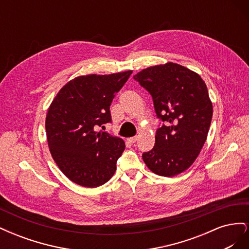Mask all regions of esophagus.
I'll return each instance as SVG.
<instances>
[{"label": "esophagus", "mask_w": 249, "mask_h": 249, "mask_svg": "<svg viewBox=\"0 0 249 249\" xmlns=\"http://www.w3.org/2000/svg\"><path fill=\"white\" fill-rule=\"evenodd\" d=\"M137 136H134V137H130V138H127V141H129L130 143H135L137 141Z\"/></svg>", "instance_id": "obj_1"}]
</instances>
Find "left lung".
<instances>
[{"label":"left lung","instance_id":"8db88e82","mask_svg":"<svg viewBox=\"0 0 249 249\" xmlns=\"http://www.w3.org/2000/svg\"><path fill=\"white\" fill-rule=\"evenodd\" d=\"M134 79L152 95L156 114L165 124L142 159L158 176H178L196 160L208 137L213 106L206 83L198 73L172 62L147 67Z\"/></svg>","mask_w":249,"mask_h":249}]
</instances>
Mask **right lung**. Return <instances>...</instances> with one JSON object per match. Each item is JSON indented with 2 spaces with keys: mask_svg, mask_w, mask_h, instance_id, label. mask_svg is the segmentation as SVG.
Here are the masks:
<instances>
[{
  "mask_svg": "<svg viewBox=\"0 0 249 249\" xmlns=\"http://www.w3.org/2000/svg\"><path fill=\"white\" fill-rule=\"evenodd\" d=\"M132 72L77 77L59 90L50 105L46 118L49 148L71 182L95 188L114 175L124 141L95 127L111 122L110 105Z\"/></svg>",
  "mask_w": 249,
  "mask_h": 249,
  "instance_id": "add662e5",
  "label": "right lung"
}]
</instances>
